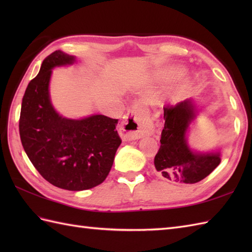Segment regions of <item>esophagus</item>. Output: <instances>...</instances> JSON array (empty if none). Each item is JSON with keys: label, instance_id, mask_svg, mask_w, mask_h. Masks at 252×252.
<instances>
[{"label": "esophagus", "instance_id": "1", "mask_svg": "<svg viewBox=\"0 0 252 252\" xmlns=\"http://www.w3.org/2000/svg\"><path fill=\"white\" fill-rule=\"evenodd\" d=\"M151 131L152 126L148 122V112L140 105L132 107L119 127L120 135L125 140L141 138Z\"/></svg>", "mask_w": 252, "mask_h": 252}]
</instances>
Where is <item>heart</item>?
Segmentation results:
<instances>
[{
  "mask_svg": "<svg viewBox=\"0 0 252 252\" xmlns=\"http://www.w3.org/2000/svg\"><path fill=\"white\" fill-rule=\"evenodd\" d=\"M175 94H178V93H175Z\"/></svg>",
  "mask_w": 252,
  "mask_h": 252,
  "instance_id": "heart-1",
  "label": "heart"
}]
</instances>
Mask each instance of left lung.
<instances>
[{
    "label": "left lung",
    "instance_id": "obj_1",
    "mask_svg": "<svg viewBox=\"0 0 252 252\" xmlns=\"http://www.w3.org/2000/svg\"><path fill=\"white\" fill-rule=\"evenodd\" d=\"M164 127L155 168L163 178L179 183L195 184L210 174L221 162L220 153H195L187 145L186 133L195 119L190 100L163 107Z\"/></svg>",
    "mask_w": 252,
    "mask_h": 252
}]
</instances>
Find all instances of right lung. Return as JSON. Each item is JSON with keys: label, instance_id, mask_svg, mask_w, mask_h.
<instances>
[{"label": "right lung", "instance_id": "obj_1", "mask_svg": "<svg viewBox=\"0 0 252 252\" xmlns=\"http://www.w3.org/2000/svg\"><path fill=\"white\" fill-rule=\"evenodd\" d=\"M55 51L26 89L21 103L19 134L32 164L56 187L84 190L103 183L121 144L118 119L94 115L81 120L63 118L53 108L49 83L52 69L74 62Z\"/></svg>", "mask_w": 252, "mask_h": 252}]
</instances>
